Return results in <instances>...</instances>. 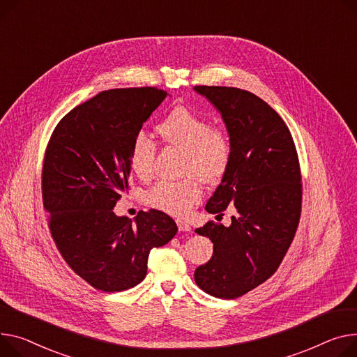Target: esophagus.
I'll use <instances>...</instances> for the list:
<instances>
[{
    "instance_id": "1",
    "label": "esophagus",
    "mask_w": 357,
    "mask_h": 357,
    "mask_svg": "<svg viewBox=\"0 0 357 357\" xmlns=\"http://www.w3.org/2000/svg\"><path fill=\"white\" fill-rule=\"evenodd\" d=\"M176 225H178V229H179V231H182V232H188V231H191V225H189L186 221L178 220V221H176Z\"/></svg>"
}]
</instances>
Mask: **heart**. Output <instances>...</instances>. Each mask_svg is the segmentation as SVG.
<instances>
[{"label": "heart", "mask_w": 357, "mask_h": 357, "mask_svg": "<svg viewBox=\"0 0 357 357\" xmlns=\"http://www.w3.org/2000/svg\"><path fill=\"white\" fill-rule=\"evenodd\" d=\"M156 133L165 144L185 151L183 174L192 176L178 182H158L148 194V202L166 213L182 217L202 197L198 179L213 183L224 176L231 158L229 139L225 132L212 129L206 117L185 106H178L166 114L156 126ZM155 152V144L144 133L133 139L129 166L137 178L151 176Z\"/></svg>", "instance_id": "heart-1"}]
</instances>
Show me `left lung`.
I'll return each instance as SVG.
<instances>
[{"instance_id":"8db88e82","label":"left lung","mask_w":357,"mask_h":357,"mask_svg":"<svg viewBox=\"0 0 357 357\" xmlns=\"http://www.w3.org/2000/svg\"><path fill=\"white\" fill-rule=\"evenodd\" d=\"M221 114L231 158L209 213L235 209L228 227L213 222L195 232L213 243L195 282L218 298L240 297L270 278L286 255L301 212V176L291 133L278 113L255 94L222 86H197Z\"/></svg>"}]
</instances>
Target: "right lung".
Instances as JSON below:
<instances>
[{
  "instance_id": "obj_1",
  "label": "right lung",
  "mask_w": 357,
  "mask_h": 357,
  "mask_svg": "<svg viewBox=\"0 0 357 357\" xmlns=\"http://www.w3.org/2000/svg\"><path fill=\"white\" fill-rule=\"evenodd\" d=\"M166 96L156 87L100 91L61 119L47 146L43 202L53 240L71 270L98 290L135 287L151 250L178 232L162 211H142L135 222L113 212L129 189L132 142Z\"/></svg>"
}]
</instances>
